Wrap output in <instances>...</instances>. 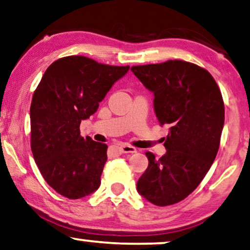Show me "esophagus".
Returning <instances> with one entry per match:
<instances>
[{"label": "esophagus", "mask_w": 250, "mask_h": 250, "mask_svg": "<svg viewBox=\"0 0 250 250\" xmlns=\"http://www.w3.org/2000/svg\"><path fill=\"white\" fill-rule=\"evenodd\" d=\"M120 149H121L122 153H136L137 152V149H136L134 146L127 145V144H123L120 146Z\"/></svg>", "instance_id": "obj_1"}]
</instances>
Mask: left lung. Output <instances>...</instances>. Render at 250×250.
<instances>
[{
    "mask_svg": "<svg viewBox=\"0 0 250 250\" xmlns=\"http://www.w3.org/2000/svg\"><path fill=\"white\" fill-rule=\"evenodd\" d=\"M131 71L154 94L160 125L170 127L167 153L155 159L146 152L148 167L137 191L160 207L177 204L198 188L218 152L225 114L221 90L207 69L178 59Z\"/></svg>",
    "mask_w": 250,
    "mask_h": 250,
    "instance_id": "8db88e82",
    "label": "left lung"
}]
</instances>
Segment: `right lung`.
Here are the masks:
<instances>
[{
    "mask_svg": "<svg viewBox=\"0 0 250 250\" xmlns=\"http://www.w3.org/2000/svg\"><path fill=\"white\" fill-rule=\"evenodd\" d=\"M129 71L84 56H67L46 68L31 104V147L44 181L68 199L95 192L107 145L80 135L111 86Z\"/></svg>",
    "mask_w": 250,
    "mask_h": 250,
    "instance_id": "1",
    "label": "right lung"
}]
</instances>
